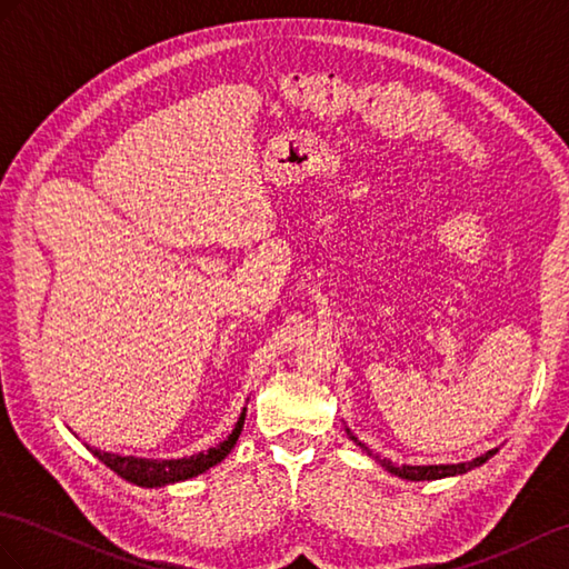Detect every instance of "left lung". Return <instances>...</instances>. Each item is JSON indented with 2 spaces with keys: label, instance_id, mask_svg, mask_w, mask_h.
Masks as SVG:
<instances>
[{
  "label": "left lung",
  "instance_id": "left-lung-1",
  "mask_svg": "<svg viewBox=\"0 0 569 569\" xmlns=\"http://www.w3.org/2000/svg\"><path fill=\"white\" fill-rule=\"evenodd\" d=\"M355 439V437H352ZM357 441V439H355ZM359 447H362L365 451H369L362 441H357ZM497 453V449H490L488 453L478 456V459L473 461H466V463H447V466H393L391 461H381V466L389 470V473L403 478V480H439V478H451V476H463L468 473V470H473L478 466H482L488 459H492V456Z\"/></svg>",
  "mask_w": 569,
  "mask_h": 569
}]
</instances>
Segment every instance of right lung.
<instances>
[{
    "instance_id": "1",
    "label": "right lung",
    "mask_w": 569,
    "mask_h": 569,
    "mask_svg": "<svg viewBox=\"0 0 569 569\" xmlns=\"http://www.w3.org/2000/svg\"><path fill=\"white\" fill-rule=\"evenodd\" d=\"M243 420H246V408L241 412L239 422L233 425L231 435L224 441H219L217 447L207 449V451L186 456V459H137V456H120V453L101 451L96 447H87V449L103 466H108L113 473H118L128 482L140 485V488H163V485L196 478V476L204 473V470H210L212 466L224 461L229 451L233 449V445H237V439L243 429Z\"/></svg>"
}]
</instances>
